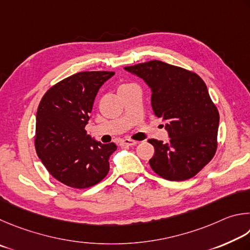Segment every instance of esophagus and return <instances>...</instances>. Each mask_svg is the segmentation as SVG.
<instances>
[{
	"instance_id": "34e87169",
	"label": "esophagus",
	"mask_w": 250,
	"mask_h": 250,
	"mask_svg": "<svg viewBox=\"0 0 250 250\" xmlns=\"http://www.w3.org/2000/svg\"><path fill=\"white\" fill-rule=\"evenodd\" d=\"M136 141H133V139H123V141L121 142V145L122 146H135L137 145Z\"/></svg>"
}]
</instances>
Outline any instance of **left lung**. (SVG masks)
Masks as SVG:
<instances>
[{"instance_id":"left-lung-1","label":"left lung","mask_w":250,"mask_h":250,"mask_svg":"<svg viewBox=\"0 0 250 250\" xmlns=\"http://www.w3.org/2000/svg\"><path fill=\"white\" fill-rule=\"evenodd\" d=\"M125 70L151 89V107L167 122L170 141L149 139L155 154L151 169L166 180L183 181L198 174L215 155L220 114L207 84L195 72L151 60Z\"/></svg>"}]
</instances>
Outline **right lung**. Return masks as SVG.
Returning <instances> with one entry per match:
<instances>
[{
  "instance_id": "obj_1",
  "label": "right lung",
  "mask_w": 250,
  "mask_h": 250,
  "mask_svg": "<svg viewBox=\"0 0 250 250\" xmlns=\"http://www.w3.org/2000/svg\"><path fill=\"white\" fill-rule=\"evenodd\" d=\"M113 71H83L56 83L42 98L36 115V152L52 177L74 189L98 185L109 170L114 143L85 132L95 95Z\"/></svg>"
}]
</instances>
